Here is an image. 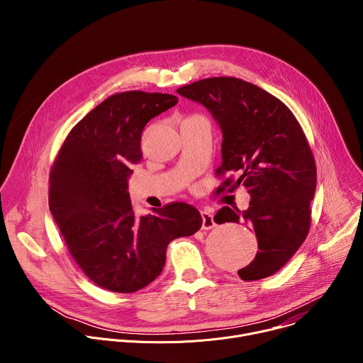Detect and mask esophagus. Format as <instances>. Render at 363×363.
<instances>
[{"instance_id":"34e87169","label":"esophagus","mask_w":363,"mask_h":363,"mask_svg":"<svg viewBox=\"0 0 363 363\" xmlns=\"http://www.w3.org/2000/svg\"><path fill=\"white\" fill-rule=\"evenodd\" d=\"M202 217V230H213L217 224L214 221V216L210 211H201Z\"/></svg>"}]
</instances>
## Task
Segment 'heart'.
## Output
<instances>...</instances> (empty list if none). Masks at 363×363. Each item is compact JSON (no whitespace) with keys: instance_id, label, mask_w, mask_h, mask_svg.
I'll use <instances>...</instances> for the list:
<instances>
[{"instance_id":"1","label":"heart","mask_w":363,"mask_h":363,"mask_svg":"<svg viewBox=\"0 0 363 363\" xmlns=\"http://www.w3.org/2000/svg\"><path fill=\"white\" fill-rule=\"evenodd\" d=\"M189 119H201V118H198V116H194V118H189Z\"/></svg>"}]
</instances>
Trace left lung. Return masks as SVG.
<instances>
[{"label":"left lung","mask_w":363,"mask_h":363,"mask_svg":"<svg viewBox=\"0 0 363 363\" xmlns=\"http://www.w3.org/2000/svg\"><path fill=\"white\" fill-rule=\"evenodd\" d=\"M177 93L211 113L223 133L217 174L237 172L233 186L250 194L247 210L224 206L214 217L217 224L241 220L257 235L258 251L238 276L251 281L274 274L306 240L316 192L315 160L298 122L277 97L235 77L203 79Z\"/></svg>","instance_id":"left-lung-1"}]
</instances>
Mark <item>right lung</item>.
<instances>
[{
  "label": "right lung",
  "instance_id": "add662e5",
  "mask_svg": "<svg viewBox=\"0 0 363 363\" xmlns=\"http://www.w3.org/2000/svg\"><path fill=\"white\" fill-rule=\"evenodd\" d=\"M178 97L125 91L103 100L69 133L50 174L48 206L79 267L97 286L133 293L157 279L168 244L195 234L202 217L174 202L138 217L128 191L146 123Z\"/></svg>",
  "mask_w": 363,
  "mask_h": 363
}]
</instances>
